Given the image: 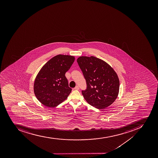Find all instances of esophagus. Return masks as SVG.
<instances>
[{
    "label": "esophagus",
    "mask_w": 158,
    "mask_h": 158,
    "mask_svg": "<svg viewBox=\"0 0 158 158\" xmlns=\"http://www.w3.org/2000/svg\"><path fill=\"white\" fill-rule=\"evenodd\" d=\"M74 89L75 90H79V87L78 86H76Z\"/></svg>",
    "instance_id": "1"
}]
</instances>
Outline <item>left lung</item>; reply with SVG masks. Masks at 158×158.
<instances>
[{
	"instance_id": "8db88e82",
	"label": "left lung",
	"mask_w": 158,
	"mask_h": 158,
	"mask_svg": "<svg viewBox=\"0 0 158 158\" xmlns=\"http://www.w3.org/2000/svg\"><path fill=\"white\" fill-rule=\"evenodd\" d=\"M86 82L82 94L89 104L103 109L114 102L119 94L117 75L108 64L91 56H80L77 60Z\"/></svg>"
}]
</instances>
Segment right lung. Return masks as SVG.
Returning a JSON list of instances; mask_svg holds the SVG:
<instances>
[{
    "label": "right lung",
    "mask_w": 158,
    "mask_h": 158,
    "mask_svg": "<svg viewBox=\"0 0 158 158\" xmlns=\"http://www.w3.org/2000/svg\"><path fill=\"white\" fill-rule=\"evenodd\" d=\"M75 60L73 56L59 55L44 65L35 79L34 91L38 101L45 106H56L71 92L65 76Z\"/></svg>",
    "instance_id": "obj_1"
}]
</instances>
